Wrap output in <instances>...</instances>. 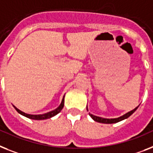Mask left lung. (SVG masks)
<instances>
[{"label":"left lung","instance_id":"8db88e82","mask_svg":"<svg viewBox=\"0 0 153 153\" xmlns=\"http://www.w3.org/2000/svg\"><path fill=\"white\" fill-rule=\"evenodd\" d=\"M138 108V106L136 107L135 108H134L133 110L130 111L128 113H125L124 115L123 116H121L120 117H117V118H112V119H108V118H103V117H97V116H94V115L91 114V113H89V116L91 117L92 119L94 120V121H96V122H98V123H118L120 121L123 120L125 119H127L130 116L133 114L134 112L136 111V109ZM87 110L88 111V106H87Z\"/></svg>","mask_w":153,"mask_h":153}]
</instances>
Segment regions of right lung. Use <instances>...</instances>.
<instances>
[{
	"instance_id": "1",
	"label": "right lung",
	"mask_w": 153,
	"mask_h": 153,
	"mask_svg": "<svg viewBox=\"0 0 153 153\" xmlns=\"http://www.w3.org/2000/svg\"><path fill=\"white\" fill-rule=\"evenodd\" d=\"M64 98H65V94L62 98V100L61 104L59 105V106L58 108H56L54 110L51 111V112H48V113H44V114H37V115H33V114H28V113H26L21 111L20 109H19L18 108H16L15 105H13L14 108H16V110L17 111L18 113L19 114L22 115L24 117H27L29 119L31 120H46L49 119V118H51V117H55V115H57L58 113H59L61 112V110L62 109L63 106H64Z\"/></svg>"
}]
</instances>
